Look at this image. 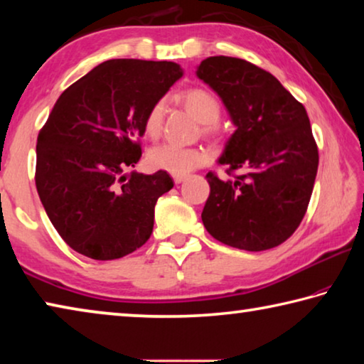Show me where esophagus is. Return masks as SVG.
Masks as SVG:
<instances>
[{
	"label": "esophagus",
	"instance_id": "esophagus-1",
	"mask_svg": "<svg viewBox=\"0 0 364 364\" xmlns=\"http://www.w3.org/2000/svg\"><path fill=\"white\" fill-rule=\"evenodd\" d=\"M186 178H188L186 173H175V175H173V181H175L176 184H180V183H183L184 180H186Z\"/></svg>",
	"mask_w": 364,
	"mask_h": 364
}]
</instances>
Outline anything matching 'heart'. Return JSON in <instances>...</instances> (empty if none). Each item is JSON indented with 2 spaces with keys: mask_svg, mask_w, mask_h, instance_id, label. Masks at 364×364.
I'll return each mask as SVG.
<instances>
[{
  "mask_svg": "<svg viewBox=\"0 0 364 364\" xmlns=\"http://www.w3.org/2000/svg\"><path fill=\"white\" fill-rule=\"evenodd\" d=\"M180 101L188 112L193 114L197 120L204 123V133L215 134L218 132L217 122L221 115V104L217 96L204 88H191L180 95ZM165 117V102L157 101L149 109L144 120V133L156 139L162 133ZM208 160L205 151L196 147H181L176 144H162L154 147L147 154V162L152 168L165 170L170 173H188Z\"/></svg>",
  "mask_w": 364,
  "mask_h": 364,
  "instance_id": "heart-1",
  "label": "heart"
}]
</instances>
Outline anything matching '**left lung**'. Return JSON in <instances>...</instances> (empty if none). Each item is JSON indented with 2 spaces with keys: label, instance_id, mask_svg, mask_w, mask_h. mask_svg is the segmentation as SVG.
Listing matches in <instances>:
<instances>
[{
  "label": "left lung",
  "instance_id": "obj_1",
  "mask_svg": "<svg viewBox=\"0 0 364 364\" xmlns=\"http://www.w3.org/2000/svg\"><path fill=\"white\" fill-rule=\"evenodd\" d=\"M196 75L236 127L218 164L239 175L223 181L207 173L205 230L241 250L273 249L299 228L315 184L319 157L306 110L278 78L244 59L207 58Z\"/></svg>",
  "mask_w": 364,
  "mask_h": 364
}]
</instances>
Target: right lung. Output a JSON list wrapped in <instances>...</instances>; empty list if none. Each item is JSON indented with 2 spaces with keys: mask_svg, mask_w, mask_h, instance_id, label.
I'll list each match as a JSON object with an SVG mask.
<instances>
[{
  "mask_svg": "<svg viewBox=\"0 0 364 364\" xmlns=\"http://www.w3.org/2000/svg\"><path fill=\"white\" fill-rule=\"evenodd\" d=\"M183 69L167 60L110 59L70 85L36 139L40 200L67 245L115 260L151 237L154 207L173 188L167 171H132L149 109Z\"/></svg>",
  "mask_w": 364,
  "mask_h": 364,
  "instance_id": "right-lung-1",
  "label": "right lung"
}]
</instances>
